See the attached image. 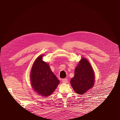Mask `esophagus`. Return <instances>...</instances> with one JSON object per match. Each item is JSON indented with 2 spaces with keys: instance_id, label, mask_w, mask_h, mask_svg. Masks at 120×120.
<instances>
[{
  "instance_id": "obj_1",
  "label": "esophagus",
  "mask_w": 120,
  "mask_h": 120,
  "mask_svg": "<svg viewBox=\"0 0 120 120\" xmlns=\"http://www.w3.org/2000/svg\"><path fill=\"white\" fill-rule=\"evenodd\" d=\"M68 82V79L67 78H64V79H62V82L63 83H67Z\"/></svg>"
}]
</instances>
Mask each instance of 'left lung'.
Segmentation results:
<instances>
[{"label": "left lung", "instance_id": "obj_1", "mask_svg": "<svg viewBox=\"0 0 120 120\" xmlns=\"http://www.w3.org/2000/svg\"><path fill=\"white\" fill-rule=\"evenodd\" d=\"M93 68L89 62L82 57L75 69L74 77L71 84L74 91L82 95L93 87L95 79Z\"/></svg>", "mask_w": 120, "mask_h": 120}]
</instances>
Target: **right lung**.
<instances>
[{"instance_id":"right-lung-1","label":"right lung","mask_w":120,"mask_h":120,"mask_svg":"<svg viewBox=\"0 0 120 120\" xmlns=\"http://www.w3.org/2000/svg\"><path fill=\"white\" fill-rule=\"evenodd\" d=\"M43 55L36 58L31 69L30 79L34 91L43 97L54 92L60 81L50 70L49 65L42 60Z\"/></svg>"}]
</instances>
